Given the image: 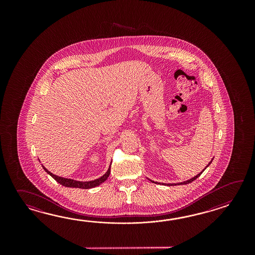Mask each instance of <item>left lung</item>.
<instances>
[{
    "mask_svg": "<svg viewBox=\"0 0 255 255\" xmlns=\"http://www.w3.org/2000/svg\"><path fill=\"white\" fill-rule=\"evenodd\" d=\"M212 160H213V158H212V160H211V162L209 163L208 165L206 166V168H208L210 165H211V163L212 162ZM206 168H204L201 172H200V173L198 174V175H196L195 177H193V178H191V179H189V180H186V181H183V182H179V183H174V184H168V186H171V185H185V184H189V183H190V182H192L193 180H195L197 178H199L200 176H201V173L206 169ZM151 182H154L153 180H150ZM155 183H157V182H155Z\"/></svg>",
    "mask_w": 255,
    "mask_h": 255,
    "instance_id": "1",
    "label": "left lung"
}]
</instances>
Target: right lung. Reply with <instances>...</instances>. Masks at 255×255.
<instances>
[{
    "label": "right lung",
    "mask_w": 255,
    "mask_h": 255,
    "mask_svg": "<svg viewBox=\"0 0 255 255\" xmlns=\"http://www.w3.org/2000/svg\"><path fill=\"white\" fill-rule=\"evenodd\" d=\"M43 168L47 172V173L55 179L58 183H60L65 187H68V188H79V189H91V188H95L97 186H99L101 183H103L104 181H106V179H108L110 174V168H111V164L109 166V169L106 173L104 174L102 177H100L99 179H95V180H91V181H77L75 179H65V178H62L59 176H56L54 174L50 172L47 170V168H44L43 166Z\"/></svg>",
    "instance_id": "right-lung-1"
}]
</instances>
